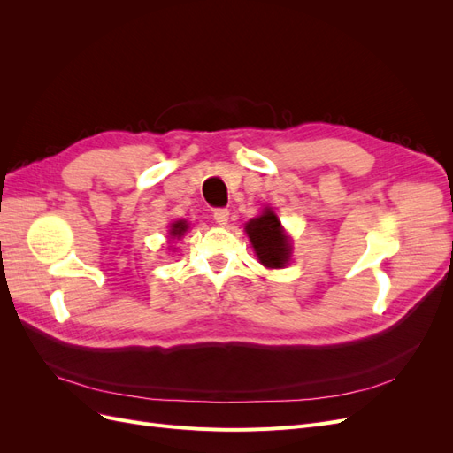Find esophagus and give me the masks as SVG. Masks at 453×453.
Here are the masks:
<instances>
[{
	"label": "esophagus",
	"mask_w": 453,
	"mask_h": 453,
	"mask_svg": "<svg viewBox=\"0 0 453 453\" xmlns=\"http://www.w3.org/2000/svg\"><path fill=\"white\" fill-rule=\"evenodd\" d=\"M228 215H230V211H228V210H225V208H219V210H215V211H213L215 223H217V225H226V223H228Z\"/></svg>",
	"instance_id": "34e87169"
}]
</instances>
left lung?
<instances>
[{
	"label": "left lung",
	"mask_w": 453,
	"mask_h": 453,
	"mask_svg": "<svg viewBox=\"0 0 453 453\" xmlns=\"http://www.w3.org/2000/svg\"><path fill=\"white\" fill-rule=\"evenodd\" d=\"M245 232L253 243L255 253L260 263L268 268H281L287 265L291 253V245L281 230V223L278 221L276 213L266 210L263 215L251 219L245 225Z\"/></svg>",
	"instance_id": "obj_1"
}]
</instances>
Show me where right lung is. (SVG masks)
I'll use <instances>...</instances> for the list:
<instances>
[{
	"mask_svg": "<svg viewBox=\"0 0 453 453\" xmlns=\"http://www.w3.org/2000/svg\"><path fill=\"white\" fill-rule=\"evenodd\" d=\"M185 230H187V223H185V221H175V223L172 225V228H170V236L180 238V236H183Z\"/></svg>",
	"mask_w": 453,
	"mask_h": 453,
	"instance_id": "right-lung-1",
	"label": "right lung"
}]
</instances>
